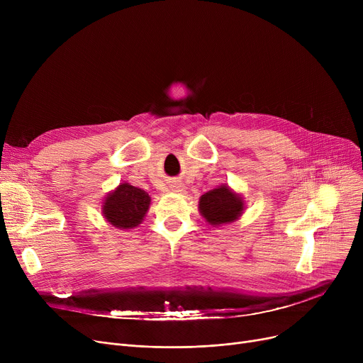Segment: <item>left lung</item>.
Returning a JSON list of instances; mask_svg holds the SVG:
<instances>
[{"mask_svg":"<svg viewBox=\"0 0 363 363\" xmlns=\"http://www.w3.org/2000/svg\"><path fill=\"white\" fill-rule=\"evenodd\" d=\"M200 212L212 225L234 222L242 212V201L230 188L222 185L201 196Z\"/></svg>","mask_w":363,"mask_h":363,"instance_id":"obj_1","label":"left lung"}]
</instances>
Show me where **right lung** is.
<instances>
[{
    "label": "right lung",
    "mask_w": 363,
    "mask_h": 363,
    "mask_svg": "<svg viewBox=\"0 0 363 363\" xmlns=\"http://www.w3.org/2000/svg\"><path fill=\"white\" fill-rule=\"evenodd\" d=\"M150 206V197L141 188L122 184L116 191L107 196L103 213L116 228H133L141 223Z\"/></svg>",
    "instance_id": "1"
}]
</instances>
